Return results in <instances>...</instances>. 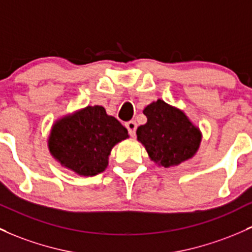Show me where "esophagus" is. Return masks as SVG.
<instances>
[{
    "mask_svg": "<svg viewBox=\"0 0 252 252\" xmlns=\"http://www.w3.org/2000/svg\"><path fill=\"white\" fill-rule=\"evenodd\" d=\"M125 126H126L127 131H128L129 136H132V137L136 136V129H137L136 121H128V123H126Z\"/></svg>",
    "mask_w": 252,
    "mask_h": 252,
    "instance_id": "1",
    "label": "esophagus"
}]
</instances>
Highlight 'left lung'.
I'll list each match as a JSON object with an SVG mask.
<instances>
[{
    "label": "left lung",
    "mask_w": 252,
    "mask_h": 252,
    "mask_svg": "<svg viewBox=\"0 0 252 252\" xmlns=\"http://www.w3.org/2000/svg\"><path fill=\"white\" fill-rule=\"evenodd\" d=\"M143 113L148 121L137 128V139L147 149L151 161L169 168L194 156L202 133L183 110L158 99Z\"/></svg>",
    "instance_id": "left-lung-1"
}]
</instances>
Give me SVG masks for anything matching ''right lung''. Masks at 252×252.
Here are the masks:
<instances>
[{
  "label": "right lung",
  "instance_id": "obj_1",
  "mask_svg": "<svg viewBox=\"0 0 252 252\" xmlns=\"http://www.w3.org/2000/svg\"><path fill=\"white\" fill-rule=\"evenodd\" d=\"M126 138L127 129L102 105H88L54 124L48 148L64 168L94 177L107 168L113 147Z\"/></svg>",
  "mask_w": 252,
  "mask_h": 252
}]
</instances>
